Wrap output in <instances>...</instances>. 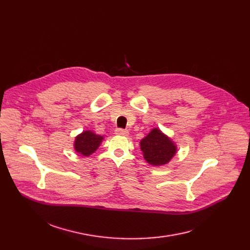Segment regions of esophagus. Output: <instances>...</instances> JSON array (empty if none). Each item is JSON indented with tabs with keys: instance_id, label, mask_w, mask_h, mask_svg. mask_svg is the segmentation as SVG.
<instances>
[{
	"instance_id": "34e87169",
	"label": "esophagus",
	"mask_w": 250,
	"mask_h": 250,
	"mask_svg": "<svg viewBox=\"0 0 250 250\" xmlns=\"http://www.w3.org/2000/svg\"><path fill=\"white\" fill-rule=\"evenodd\" d=\"M115 134L116 135H120V136H127L128 135V130L124 129V128H116Z\"/></svg>"
}]
</instances>
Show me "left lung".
I'll use <instances>...</instances> for the list:
<instances>
[{"mask_svg":"<svg viewBox=\"0 0 250 250\" xmlns=\"http://www.w3.org/2000/svg\"><path fill=\"white\" fill-rule=\"evenodd\" d=\"M144 158L151 165L159 166L168 163L176 153V146L158 128H154L141 143Z\"/></svg>","mask_w":250,"mask_h":250,"instance_id":"obj_1","label":"left lung"}]
</instances>
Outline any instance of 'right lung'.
<instances>
[{"instance_id":"right-lung-1","label":"right lung","mask_w":250,"mask_h":250,"mask_svg":"<svg viewBox=\"0 0 250 250\" xmlns=\"http://www.w3.org/2000/svg\"><path fill=\"white\" fill-rule=\"evenodd\" d=\"M102 140L103 137L94 134L91 130H85L76 138L74 147L79 154L89 156L98 149Z\"/></svg>"}]
</instances>
